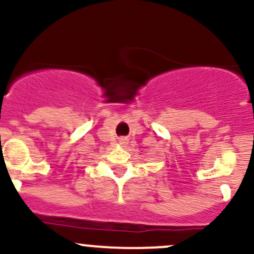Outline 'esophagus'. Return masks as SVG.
Segmentation results:
<instances>
[{
  "mask_svg": "<svg viewBox=\"0 0 254 254\" xmlns=\"http://www.w3.org/2000/svg\"><path fill=\"white\" fill-rule=\"evenodd\" d=\"M119 143H120V145H125V143H127V139H125V137H120V139H119Z\"/></svg>",
  "mask_w": 254,
  "mask_h": 254,
  "instance_id": "esophagus-1",
  "label": "esophagus"
}]
</instances>
